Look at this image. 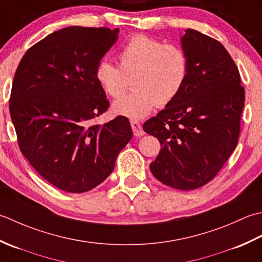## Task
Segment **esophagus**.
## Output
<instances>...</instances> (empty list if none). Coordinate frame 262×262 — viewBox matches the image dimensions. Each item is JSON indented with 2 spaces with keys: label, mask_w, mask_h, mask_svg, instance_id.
Listing matches in <instances>:
<instances>
[{
  "label": "esophagus",
  "mask_w": 262,
  "mask_h": 262,
  "mask_svg": "<svg viewBox=\"0 0 262 262\" xmlns=\"http://www.w3.org/2000/svg\"><path fill=\"white\" fill-rule=\"evenodd\" d=\"M130 123H131V127H132V130H133V135H135V137L140 138V137H142L143 135H145V132H143V130H142V126L140 124V122L132 120Z\"/></svg>",
  "instance_id": "1"
}]
</instances>
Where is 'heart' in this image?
I'll return each instance as SVG.
<instances>
[{"label": "heart", "mask_w": 262, "mask_h": 262, "mask_svg": "<svg viewBox=\"0 0 262 262\" xmlns=\"http://www.w3.org/2000/svg\"><path fill=\"white\" fill-rule=\"evenodd\" d=\"M120 68L101 61L96 69V80L112 98H119L132 78L133 92L112 106L115 114L142 119L157 105L173 101L182 90L189 71L185 52L174 44H164L146 35H135L122 47Z\"/></svg>", "instance_id": "heart-1"}]
</instances>
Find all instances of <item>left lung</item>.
<instances>
[{
	"label": "left lung",
	"instance_id": "8db88e82",
	"mask_svg": "<svg viewBox=\"0 0 262 262\" xmlns=\"http://www.w3.org/2000/svg\"><path fill=\"white\" fill-rule=\"evenodd\" d=\"M181 44L189 61L184 86L142 127L162 146L150 164L155 178L174 189L194 190L215 178L235 149L245 92L220 41L186 29Z\"/></svg>",
	"mask_w": 262,
	"mask_h": 262
}]
</instances>
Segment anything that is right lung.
<instances>
[{
  "instance_id": "obj_1",
  "label": "right lung",
  "mask_w": 262,
  "mask_h": 262,
  "mask_svg": "<svg viewBox=\"0 0 262 262\" xmlns=\"http://www.w3.org/2000/svg\"><path fill=\"white\" fill-rule=\"evenodd\" d=\"M117 34L79 26L57 30L31 46L15 71L9 108L19 148L63 191L81 193L100 184L132 138L125 116L94 123L110 107L96 69Z\"/></svg>"
}]
</instances>
